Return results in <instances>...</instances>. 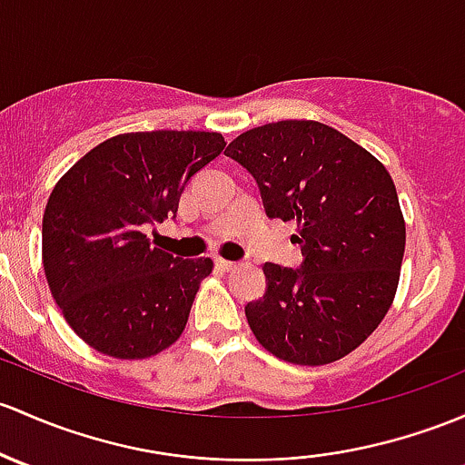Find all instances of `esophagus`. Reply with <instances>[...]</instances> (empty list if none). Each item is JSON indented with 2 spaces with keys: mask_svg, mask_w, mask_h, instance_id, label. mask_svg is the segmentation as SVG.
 Returning <instances> with one entry per match:
<instances>
[{
  "mask_svg": "<svg viewBox=\"0 0 465 465\" xmlns=\"http://www.w3.org/2000/svg\"><path fill=\"white\" fill-rule=\"evenodd\" d=\"M216 265L220 267V270H224V272H232V270H236V267H238V262H233V261H224V258H216Z\"/></svg>",
  "mask_w": 465,
  "mask_h": 465,
  "instance_id": "esophagus-1",
  "label": "esophagus"
}]
</instances>
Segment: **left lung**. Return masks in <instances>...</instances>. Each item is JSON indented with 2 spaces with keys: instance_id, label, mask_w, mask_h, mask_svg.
<instances>
[{
  "instance_id": "left-lung-1",
  "label": "left lung",
  "mask_w": 465,
  "mask_h": 465,
  "mask_svg": "<svg viewBox=\"0 0 465 465\" xmlns=\"http://www.w3.org/2000/svg\"><path fill=\"white\" fill-rule=\"evenodd\" d=\"M256 180L270 218L296 220L302 262H265V294L247 302L258 343L298 365L339 361L392 305L405 224L388 169L331 126L282 120L224 149Z\"/></svg>"
}]
</instances>
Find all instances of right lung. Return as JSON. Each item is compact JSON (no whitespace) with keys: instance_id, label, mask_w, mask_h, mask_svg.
I'll use <instances>...</instances> for the list:
<instances>
[{"instance_id":"right-lung-1","label":"right lung","mask_w":465,"mask_h":465,"mask_svg":"<svg viewBox=\"0 0 465 465\" xmlns=\"http://www.w3.org/2000/svg\"><path fill=\"white\" fill-rule=\"evenodd\" d=\"M223 149V135L204 131L115 135L55 184L42 223L44 272L68 325L91 348L146 359L183 334L213 262L171 256L144 229L175 218L189 180Z\"/></svg>"}]
</instances>
